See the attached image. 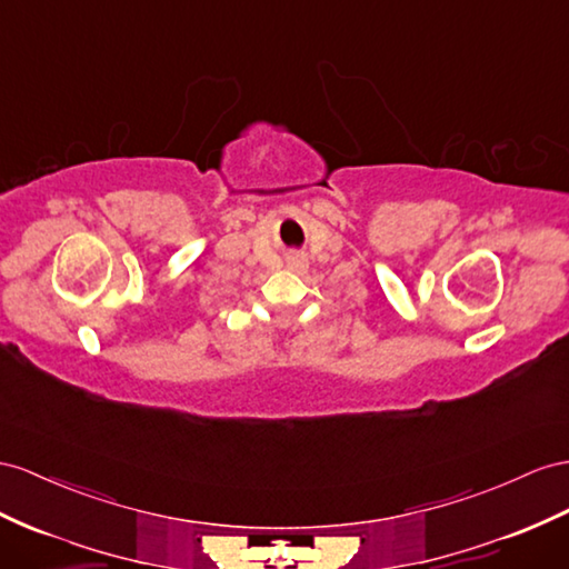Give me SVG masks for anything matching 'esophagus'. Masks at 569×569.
Instances as JSON below:
<instances>
[{
    "mask_svg": "<svg viewBox=\"0 0 569 569\" xmlns=\"http://www.w3.org/2000/svg\"><path fill=\"white\" fill-rule=\"evenodd\" d=\"M286 267L290 271H305V269H308V259H305V257H288Z\"/></svg>",
    "mask_w": 569,
    "mask_h": 569,
    "instance_id": "obj_1",
    "label": "esophagus"
}]
</instances>
